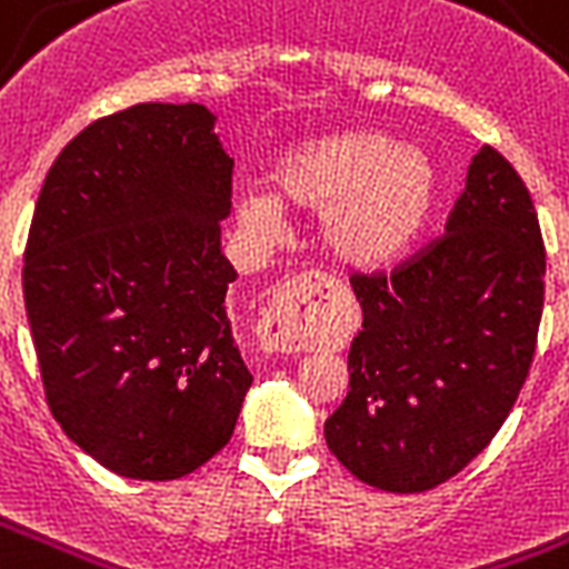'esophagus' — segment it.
Masks as SVG:
<instances>
[{"mask_svg":"<svg viewBox=\"0 0 569 569\" xmlns=\"http://www.w3.org/2000/svg\"><path fill=\"white\" fill-rule=\"evenodd\" d=\"M331 286V277L319 271H307L292 280H286L268 303L266 316L259 322V342L266 352H303L313 340V307L316 295H322Z\"/></svg>","mask_w":569,"mask_h":569,"instance_id":"obj_1","label":"esophagus"}]
</instances>
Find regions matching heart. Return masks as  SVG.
<instances>
[{
  "mask_svg": "<svg viewBox=\"0 0 569 569\" xmlns=\"http://www.w3.org/2000/svg\"><path fill=\"white\" fill-rule=\"evenodd\" d=\"M274 193L250 190L238 217L250 229L283 223V202L322 211V244L346 266H381L397 256L429 211L436 172L423 151L370 130L295 146L274 163Z\"/></svg>",
  "mask_w": 569,
  "mask_h": 569,
  "instance_id": "b5f03b06",
  "label": "heart"
}]
</instances>
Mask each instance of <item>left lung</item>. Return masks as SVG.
<instances>
[{"mask_svg":"<svg viewBox=\"0 0 569 569\" xmlns=\"http://www.w3.org/2000/svg\"><path fill=\"white\" fill-rule=\"evenodd\" d=\"M543 277L526 181L483 146L441 236L390 274H352L363 328L349 352V393L325 420L340 466L385 492H427L459 475L526 385Z\"/></svg>","mask_w":569,"mask_h":569,"instance_id":"1","label":"left lung"}]
</instances>
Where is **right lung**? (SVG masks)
I'll return each mask as SVG.
<instances>
[{
    "instance_id": "1",
    "label": "right lung",
    "mask_w": 569,
    "mask_h": 569,
    "mask_svg": "<svg viewBox=\"0 0 569 569\" xmlns=\"http://www.w3.org/2000/svg\"><path fill=\"white\" fill-rule=\"evenodd\" d=\"M202 103H137L82 128L43 179L23 298L47 406L121 477L176 480L232 439L253 376L220 250L232 167Z\"/></svg>"
}]
</instances>
